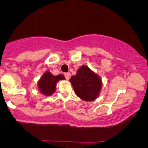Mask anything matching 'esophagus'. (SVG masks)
<instances>
[{
  "instance_id": "34e87169",
  "label": "esophagus",
  "mask_w": 148,
  "mask_h": 148,
  "mask_svg": "<svg viewBox=\"0 0 148 148\" xmlns=\"http://www.w3.org/2000/svg\"><path fill=\"white\" fill-rule=\"evenodd\" d=\"M64 76H65L66 79H67V80H69V79H70V77H71V74H70V73H69V72L65 73V74H64Z\"/></svg>"
}]
</instances>
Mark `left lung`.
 I'll list each match as a JSON object with an SVG mask.
<instances>
[{
    "label": "left lung",
    "mask_w": 148,
    "mask_h": 148,
    "mask_svg": "<svg viewBox=\"0 0 148 148\" xmlns=\"http://www.w3.org/2000/svg\"><path fill=\"white\" fill-rule=\"evenodd\" d=\"M69 81L76 95L86 101L96 99L102 86L101 78L86 65L80 67L76 75L72 76Z\"/></svg>",
    "instance_id": "obj_1"
}]
</instances>
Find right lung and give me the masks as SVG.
Wrapping results in <instances>:
<instances>
[{"label":"right lung","instance_id":"add662e5","mask_svg":"<svg viewBox=\"0 0 148 148\" xmlns=\"http://www.w3.org/2000/svg\"><path fill=\"white\" fill-rule=\"evenodd\" d=\"M64 79L65 78L62 74L53 76L50 72H46L39 80L37 86L42 94L45 96H50L56 89L57 83L60 80Z\"/></svg>","mask_w":148,"mask_h":148}]
</instances>
